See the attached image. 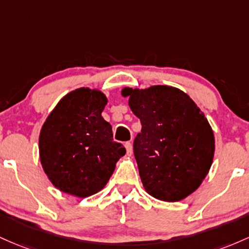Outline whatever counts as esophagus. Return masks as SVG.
<instances>
[{
    "label": "esophagus",
    "instance_id": "1",
    "mask_svg": "<svg viewBox=\"0 0 249 249\" xmlns=\"http://www.w3.org/2000/svg\"><path fill=\"white\" fill-rule=\"evenodd\" d=\"M124 147H125V150H127V155H132V153H133L132 143H130V142H125Z\"/></svg>",
    "mask_w": 249,
    "mask_h": 249
}]
</instances>
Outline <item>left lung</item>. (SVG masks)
Segmentation results:
<instances>
[{
	"label": "left lung",
	"mask_w": 249,
	"mask_h": 249,
	"mask_svg": "<svg viewBox=\"0 0 249 249\" xmlns=\"http://www.w3.org/2000/svg\"><path fill=\"white\" fill-rule=\"evenodd\" d=\"M129 107L141 122L134 140L140 178L149 195L180 201L196 191L214 156V134L194 101L180 89L153 86L124 88Z\"/></svg>",
	"instance_id": "left-lung-1"
}]
</instances>
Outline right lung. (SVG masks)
<instances>
[{"label":"right lung","instance_id":"1","mask_svg":"<svg viewBox=\"0 0 249 249\" xmlns=\"http://www.w3.org/2000/svg\"><path fill=\"white\" fill-rule=\"evenodd\" d=\"M106 105L101 91L76 89L57 103L42 125L41 163L60 191L79 197L101 191L125 154L101 116Z\"/></svg>","mask_w":249,"mask_h":249}]
</instances>
